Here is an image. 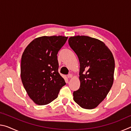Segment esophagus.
Returning a JSON list of instances; mask_svg holds the SVG:
<instances>
[{
  "mask_svg": "<svg viewBox=\"0 0 131 131\" xmlns=\"http://www.w3.org/2000/svg\"><path fill=\"white\" fill-rule=\"evenodd\" d=\"M72 77H73V75L72 74H69L68 75V78L70 79V78H72Z\"/></svg>",
  "mask_w": 131,
  "mask_h": 131,
  "instance_id": "obj_1",
  "label": "esophagus"
}]
</instances>
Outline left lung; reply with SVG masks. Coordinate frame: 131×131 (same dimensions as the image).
I'll return each mask as SVG.
<instances>
[{
    "instance_id": "8db88e82",
    "label": "left lung",
    "mask_w": 131,
    "mask_h": 131,
    "mask_svg": "<svg viewBox=\"0 0 131 131\" xmlns=\"http://www.w3.org/2000/svg\"><path fill=\"white\" fill-rule=\"evenodd\" d=\"M68 42L80 66V87L73 92V99L82 108L92 109L104 100L113 84V55L103 41L89 36L70 37Z\"/></svg>"
}]
</instances>
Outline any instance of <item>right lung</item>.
Listing matches in <instances>:
<instances>
[{"instance_id": "add662e5", "label": "right lung", "mask_w": 131, "mask_h": 131, "mask_svg": "<svg viewBox=\"0 0 131 131\" xmlns=\"http://www.w3.org/2000/svg\"><path fill=\"white\" fill-rule=\"evenodd\" d=\"M68 37H37L28 44L22 55L21 78L30 98L39 105H45L58 97L66 84L58 73L57 54Z\"/></svg>"}]
</instances>
